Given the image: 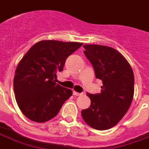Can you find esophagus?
I'll return each mask as SVG.
<instances>
[{"label":"esophagus","mask_w":149,"mask_h":149,"mask_svg":"<svg viewBox=\"0 0 149 149\" xmlns=\"http://www.w3.org/2000/svg\"><path fill=\"white\" fill-rule=\"evenodd\" d=\"M83 93H79V92H77V91H73V95L75 96H80V95H82Z\"/></svg>","instance_id":"34e87169"}]
</instances>
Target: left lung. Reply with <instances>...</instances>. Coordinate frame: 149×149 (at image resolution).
Segmentation results:
<instances>
[{"instance_id": "8db88e82", "label": "left lung", "mask_w": 149, "mask_h": 149, "mask_svg": "<svg viewBox=\"0 0 149 149\" xmlns=\"http://www.w3.org/2000/svg\"><path fill=\"white\" fill-rule=\"evenodd\" d=\"M85 55L92 64L95 77L102 80L101 93H87L91 105L81 111L87 125L95 130L112 128L129 109L134 92V77L131 66L121 53L98 44L84 45Z\"/></svg>"}]
</instances>
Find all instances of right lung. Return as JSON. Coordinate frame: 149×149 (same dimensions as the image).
Returning <instances> with one entry per match:
<instances>
[{"instance_id": "right-lung-1", "label": "right lung", "mask_w": 149, "mask_h": 149, "mask_svg": "<svg viewBox=\"0 0 149 149\" xmlns=\"http://www.w3.org/2000/svg\"><path fill=\"white\" fill-rule=\"evenodd\" d=\"M83 45L79 42L44 40L33 45L15 73L14 92L22 112L32 121L44 123L58 113L72 90L57 84V73L68 57Z\"/></svg>"}]
</instances>
